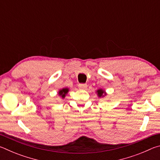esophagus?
I'll list each match as a JSON object with an SVG mask.
<instances>
[{"mask_svg": "<svg viewBox=\"0 0 160 160\" xmlns=\"http://www.w3.org/2000/svg\"><path fill=\"white\" fill-rule=\"evenodd\" d=\"M78 87H79V88L81 89V90H85V89L88 88V85H87V84H85V83L79 84Z\"/></svg>", "mask_w": 160, "mask_h": 160, "instance_id": "34e87169", "label": "esophagus"}]
</instances>
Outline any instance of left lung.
I'll return each mask as SVG.
<instances>
[{
    "label": "left lung",
    "instance_id": "8db88e82",
    "mask_svg": "<svg viewBox=\"0 0 160 160\" xmlns=\"http://www.w3.org/2000/svg\"><path fill=\"white\" fill-rule=\"evenodd\" d=\"M97 95H98L99 97H102L107 94L106 92H105V91L103 90L102 89H99V90H97Z\"/></svg>",
    "mask_w": 160,
    "mask_h": 160
}]
</instances>
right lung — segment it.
<instances>
[{"label": "right lung", "instance_id": "1", "mask_svg": "<svg viewBox=\"0 0 160 160\" xmlns=\"http://www.w3.org/2000/svg\"><path fill=\"white\" fill-rule=\"evenodd\" d=\"M68 91H69L68 88H63L62 90H59V92H58L59 96H61L63 99L65 98V97H66L67 93L68 92Z\"/></svg>", "mask_w": 160, "mask_h": 160}]
</instances>
